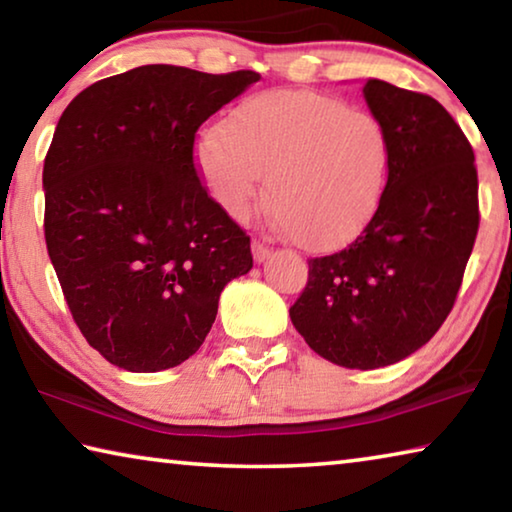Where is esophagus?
I'll return each instance as SVG.
<instances>
[{
  "label": "esophagus",
  "mask_w": 512,
  "mask_h": 512,
  "mask_svg": "<svg viewBox=\"0 0 512 512\" xmlns=\"http://www.w3.org/2000/svg\"><path fill=\"white\" fill-rule=\"evenodd\" d=\"M253 257H255L257 264H262V262H266L268 257H271V248L262 244V241H253Z\"/></svg>",
  "instance_id": "esophagus-1"
}]
</instances>
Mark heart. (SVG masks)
I'll use <instances>...</instances> for the list:
<instances>
[{"label":"heart","mask_w":512,"mask_h":512,"mask_svg":"<svg viewBox=\"0 0 512 512\" xmlns=\"http://www.w3.org/2000/svg\"><path fill=\"white\" fill-rule=\"evenodd\" d=\"M196 169L216 205L244 221L259 198L293 244L327 253L375 219L391 171V137L377 115L311 90L253 94L207 128Z\"/></svg>","instance_id":"obj_1"}]
</instances>
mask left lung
<instances>
[{"label":"left lung","instance_id":"obj_1","mask_svg":"<svg viewBox=\"0 0 512 512\" xmlns=\"http://www.w3.org/2000/svg\"><path fill=\"white\" fill-rule=\"evenodd\" d=\"M363 97L391 137V171L368 228L309 259L291 323L345 368L391 366L420 350L452 311L479 232L474 151L429 94L368 79Z\"/></svg>","mask_w":512,"mask_h":512}]
</instances>
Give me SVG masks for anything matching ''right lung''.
<instances>
[{
    "instance_id": "add662e5",
    "label": "right lung",
    "mask_w": 512,
    "mask_h": 512,
    "mask_svg": "<svg viewBox=\"0 0 512 512\" xmlns=\"http://www.w3.org/2000/svg\"><path fill=\"white\" fill-rule=\"evenodd\" d=\"M257 81L142 65L92 83L58 119L42 171L47 253L74 323L112 366H180L225 284L253 268L250 237L198 178L194 140Z\"/></svg>"
}]
</instances>
